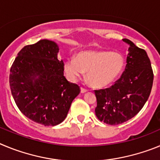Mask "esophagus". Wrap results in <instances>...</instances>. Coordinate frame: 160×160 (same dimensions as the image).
Returning a JSON list of instances; mask_svg holds the SVG:
<instances>
[{
    "label": "esophagus",
    "mask_w": 160,
    "mask_h": 160,
    "mask_svg": "<svg viewBox=\"0 0 160 160\" xmlns=\"http://www.w3.org/2000/svg\"><path fill=\"white\" fill-rule=\"evenodd\" d=\"M88 91V90L87 89H85L83 88V87H81V93H86Z\"/></svg>",
    "instance_id": "34e87169"
}]
</instances>
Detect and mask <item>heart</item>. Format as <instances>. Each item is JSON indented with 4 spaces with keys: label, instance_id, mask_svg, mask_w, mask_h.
Segmentation results:
<instances>
[{
    "label": "heart",
    "instance_id": "1",
    "mask_svg": "<svg viewBox=\"0 0 160 160\" xmlns=\"http://www.w3.org/2000/svg\"><path fill=\"white\" fill-rule=\"evenodd\" d=\"M125 60L118 52L90 50L82 51L76 58H68L64 70L72 81L82 78L87 72V79L95 88L105 87L115 80L123 70Z\"/></svg>",
    "mask_w": 160,
    "mask_h": 160
}]
</instances>
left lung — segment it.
I'll list each match as a JSON object with an SVG mask.
<instances>
[{
	"label": "left lung",
	"instance_id": "obj_1",
	"mask_svg": "<svg viewBox=\"0 0 160 160\" xmlns=\"http://www.w3.org/2000/svg\"><path fill=\"white\" fill-rule=\"evenodd\" d=\"M122 41L129 45L125 70L111 87L94 90L96 116L110 125L135 116L148 101L153 84V70L146 51L128 39Z\"/></svg>",
	"mask_w": 160,
	"mask_h": 160
}]
</instances>
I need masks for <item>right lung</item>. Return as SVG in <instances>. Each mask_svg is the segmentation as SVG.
<instances>
[{"instance_id": "obj_1", "label": "right lung", "mask_w": 160, "mask_h": 160, "mask_svg": "<svg viewBox=\"0 0 160 160\" xmlns=\"http://www.w3.org/2000/svg\"><path fill=\"white\" fill-rule=\"evenodd\" d=\"M58 51L54 42L40 40L22 48L10 69L9 85L17 106L28 118L44 126L63 122L80 93V87L65 78Z\"/></svg>"}]
</instances>
